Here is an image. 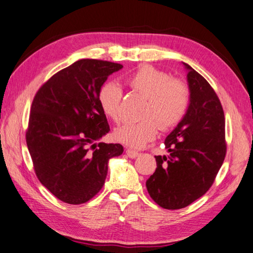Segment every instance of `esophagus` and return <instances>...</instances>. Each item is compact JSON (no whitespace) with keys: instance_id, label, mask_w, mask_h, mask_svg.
<instances>
[{"instance_id":"obj_1","label":"esophagus","mask_w":253,"mask_h":253,"mask_svg":"<svg viewBox=\"0 0 253 253\" xmlns=\"http://www.w3.org/2000/svg\"><path fill=\"white\" fill-rule=\"evenodd\" d=\"M126 154H127V156L129 158H136L137 156L139 155L138 151H135V150H132V149H127L126 150Z\"/></svg>"}]
</instances>
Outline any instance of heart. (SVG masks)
Wrapping results in <instances>:
<instances>
[{
    "label": "heart",
    "mask_w": 253,
    "mask_h": 253,
    "mask_svg": "<svg viewBox=\"0 0 253 253\" xmlns=\"http://www.w3.org/2000/svg\"><path fill=\"white\" fill-rule=\"evenodd\" d=\"M132 89L146 97L141 116L145 119L117 127L114 138L122 144L140 148L153 140L159 129L180 121L189 102V91L181 81L172 80L153 66L139 67L127 80ZM98 103L104 114L118 123L122 121V90L115 83H107L98 91Z\"/></svg>",
    "instance_id": "obj_1"
}]
</instances>
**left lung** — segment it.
I'll return each mask as SVG.
<instances>
[{
  "mask_svg": "<svg viewBox=\"0 0 253 253\" xmlns=\"http://www.w3.org/2000/svg\"><path fill=\"white\" fill-rule=\"evenodd\" d=\"M189 104L165 139L168 155L155 156L157 168L147 179L148 194L165 209H181L203 197L226 157L224 114L212 87L182 62Z\"/></svg>",
  "mask_w": 253,
  "mask_h": 253,
  "instance_id": "1",
  "label": "left lung"
}]
</instances>
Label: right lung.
Returning a JSON list of instances; mask_svg holds the SVG:
<instances>
[{
	"label": "right lung",
	"mask_w": 253,
	"mask_h": 253,
	"mask_svg": "<svg viewBox=\"0 0 253 253\" xmlns=\"http://www.w3.org/2000/svg\"><path fill=\"white\" fill-rule=\"evenodd\" d=\"M121 64L80 59L41 87L32 103L26 144L41 183L71 205L85 204L102 189L108 162L121 144L99 140L109 131L98 91Z\"/></svg>",
	"instance_id": "1"
}]
</instances>
